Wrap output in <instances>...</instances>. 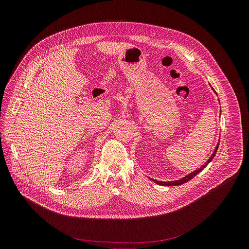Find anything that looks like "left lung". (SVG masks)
<instances>
[{"label": "left lung", "mask_w": 249, "mask_h": 249, "mask_svg": "<svg viewBox=\"0 0 249 249\" xmlns=\"http://www.w3.org/2000/svg\"><path fill=\"white\" fill-rule=\"evenodd\" d=\"M218 148H219V144L217 145V147H216V149H215V151H214V153L212 154V156L210 157V159L207 160V162L204 164V165H202V167H200V168H198L197 170H195V171H193V172H191V173H189L188 175H186V176H184L183 178H181V179H179V180H175V181H167V182H164V181H158V180H155V179H152L155 183H157V184H159V185H162V186H177V185H181V184H183V183H186L187 181H189V180H191L194 176H196L199 172H201L206 166H207V164L214 159V157L216 156V153H217V150H218Z\"/></svg>", "instance_id": "1"}]
</instances>
